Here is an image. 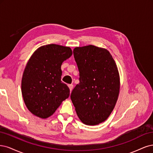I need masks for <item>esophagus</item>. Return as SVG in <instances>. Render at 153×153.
Here are the masks:
<instances>
[{"label":"esophagus","instance_id":"esophagus-1","mask_svg":"<svg viewBox=\"0 0 153 153\" xmlns=\"http://www.w3.org/2000/svg\"><path fill=\"white\" fill-rule=\"evenodd\" d=\"M68 88H69L70 91H71V92L72 90V89H73V85H68Z\"/></svg>","mask_w":153,"mask_h":153}]
</instances>
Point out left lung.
I'll return each mask as SVG.
<instances>
[{
	"label": "left lung",
	"instance_id": "left-lung-1",
	"mask_svg": "<svg viewBox=\"0 0 153 153\" xmlns=\"http://www.w3.org/2000/svg\"><path fill=\"white\" fill-rule=\"evenodd\" d=\"M74 56L80 82L71 98L79 120L94 126L105 121L116 105L120 89L117 65L109 51L93 45L76 47Z\"/></svg>",
	"mask_w": 153,
	"mask_h": 153
}]
</instances>
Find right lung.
<instances>
[{
    "label": "right lung",
    "mask_w": 153,
    "mask_h": 153,
    "mask_svg": "<svg viewBox=\"0 0 153 153\" xmlns=\"http://www.w3.org/2000/svg\"><path fill=\"white\" fill-rule=\"evenodd\" d=\"M72 55L70 47L51 44L39 47L28 60L23 74L22 93L33 115L49 117L69 97V88L61 81V66Z\"/></svg>",
    "instance_id": "add662e5"
}]
</instances>
